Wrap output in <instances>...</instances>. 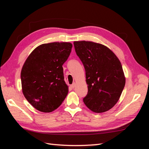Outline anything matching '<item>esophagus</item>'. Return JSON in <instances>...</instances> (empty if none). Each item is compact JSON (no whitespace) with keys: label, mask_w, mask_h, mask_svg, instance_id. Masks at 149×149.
Masks as SVG:
<instances>
[{"label":"esophagus","mask_w":149,"mask_h":149,"mask_svg":"<svg viewBox=\"0 0 149 149\" xmlns=\"http://www.w3.org/2000/svg\"><path fill=\"white\" fill-rule=\"evenodd\" d=\"M75 86H76V84H75V83H73V84H72L71 85V87L72 88H74L75 87Z\"/></svg>","instance_id":"1"}]
</instances>
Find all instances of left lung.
I'll return each instance as SVG.
<instances>
[{
  "label": "left lung",
  "mask_w": 149,
  "mask_h": 149,
  "mask_svg": "<svg viewBox=\"0 0 149 149\" xmlns=\"http://www.w3.org/2000/svg\"><path fill=\"white\" fill-rule=\"evenodd\" d=\"M73 43L86 71L88 92L84 103L96 113L109 111L119 101L125 84L120 61L111 49L101 43L89 41Z\"/></svg>",
  "instance_id": "left-lung-1"
}]
</instances>
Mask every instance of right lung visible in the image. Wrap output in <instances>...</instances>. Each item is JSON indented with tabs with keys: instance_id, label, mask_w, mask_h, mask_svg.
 <instances>
[{
	"instance_id": "obj_1",
	"label": "right lung",
	"mask_w": 149,
	"mask_h": 149,
	"mask_svg": "<svg viewBox=\"0 0 149 149\" xmlns=\"http://www.w3.org/2000/svg\"><path fill=\"white\" fill-rule=\"evenodd\" d=\"M72 47L70 42L44 43L35 48L25 60L21 71L22 93L38 111H55L68 93L62 66Z\"/></svg>"
}]
</instances>
